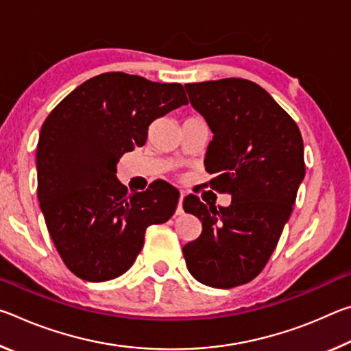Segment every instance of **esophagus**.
Returning a JSON list of instances; mask_svg holds the SVG:
<instances>
[{
  "instance_id": "1",
  "label": "esophagus",
  "mask_w": 351,
  "mask_h": 351,
  "mask_svg": "<svg viewBox=\"0 0 351 351\" xmlns=\"http://www.w3.org/2000/svg\"><path fill=\"white\" fill-rule=\"evenodd\" d=\"M182 201H184V193L181 192L180 195V201H178V206H176V215H182L184 209H182Z\"/></svg>"
}]
</instances>
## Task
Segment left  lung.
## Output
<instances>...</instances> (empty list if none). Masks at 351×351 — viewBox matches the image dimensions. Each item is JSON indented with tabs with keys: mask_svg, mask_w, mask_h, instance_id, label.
<instances>
[{
	"mask_svg": "<svg viewBox=\"0 0 351 351\" xmlns=\"http://www.w3.org/2000/svg\"><path fill=\"white\" fill-rule=\"evenodd\" d=\"M186 91L213 133L209 186L232 203L217 209L195 195L184 198L203 232L182 254L198 282L234 288L257 277L274 252L305 178L304 141L288 112L251 80L187 83Z\"/></svg>",
	"mask_w": 351,
	"mask_h": 351,
	"instance_id": "8db88e82",
	"label": "left lung"
}]
</instances>
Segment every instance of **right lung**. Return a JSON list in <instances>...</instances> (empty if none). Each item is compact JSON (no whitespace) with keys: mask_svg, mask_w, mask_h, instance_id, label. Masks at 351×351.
Wrapping results in <instances>:
<instances>
[{"mask_svg":"<svg viewBox=\"0 0 351 351\" xmlns=\"http://www.w3.org/2000/svg\"><path fill=\"white\" fill-rule=\"evenodd\" d=\"M187 105L180 83L105 73L82 83L41 127L37 145L38 201L64 265L88 282L127 272L148 226L173 215L180 192L154 181L128 193L119 182L123 153L145 144L154 119Z\"/></svg>","mask_w":351,"mask_h":351,"instance_id":"right-lung-1","label":"right lung"}]
</instances>
